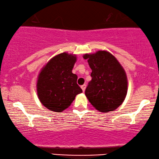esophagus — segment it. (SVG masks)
Here are the masks:
<instances>
[{"label": "esophagus", "instance_id": "esophagus-1", "mask_svg": "<svg viewBox=\"0 0 159 159\" xmlns=\"http://www.w3.org/2000/svg\"><path fill=\"white\" fill-rule=\"evenodd\" d=\"M81 88H82V91L84 92V90H85V88H86V84H82V85L81 86Z\"/></svg>", "mask_w": 159, "mask_h": 159}]
</instances>
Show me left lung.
<instances>
[{"label":"left lung","mask_w":159,"mask_h":159,"mask_svg":"<svg viewBox=\"0 0 159 159\" xmlns=\"http://www.w3.org/2000/svg\"><path fill=\"white\" fill-rule=\"evenodd\" d=\"M92 80L85 90L89 101L101 112L112 111L122 103L127 93L125 71L116 58L105 51L85 54Z\"/></svg>","instance_id":"8db88e82"}]
</instances>
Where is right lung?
<instances>
[{
    "label": "right lung",
    "mask_w": 159,
    "mask_h": 159,
    "mask_svg": "<svg viewBox=\"0 0 159 159\" xmlns=\"http://www.w3.org/2000/svg\"><path fill=\"white\" fill-rule=\"evenodd\" d=\"M76 60V56L71 54H58L49 61L39 75L38 95L48 109L63 111L71 105L76 95L82 92L77 83V76L71 71Z\"/></svg>",
    "instance_id": "1"
}]
</instances>
